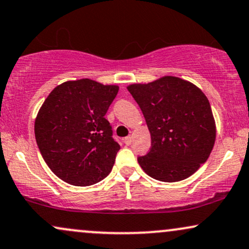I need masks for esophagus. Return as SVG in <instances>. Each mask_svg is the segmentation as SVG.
I'll use <instances>...</instances> for the list:
<instances>
[{"mask_svg": "<svg viewBox=\"0 0 249 249\" xmlns=\"http://www.w3.org/2000/svg\"><path fill=\"white\" fill-rule=\"evenodd\" d=\"M124 142L126 143L127 146H128V145H131V142H132V137H131V136H128V137L125 138V139H124Z\"/></svg>", "mask_w": 249, "mask_h": 249, "instance_id": "34e87169", "label": "esophagus"}]
</instances>
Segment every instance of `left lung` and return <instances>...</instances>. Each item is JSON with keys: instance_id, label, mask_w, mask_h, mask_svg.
Wrapping results in <instances>:
<instances>
[{"instance_id": "obj_1", "label": "left lung", "mask_w": 249, "mask_h": 249, "mask_svg": "<svg viewBox=\"0 0 249 249\" xmlns=\"http://www.w3.org/2000/svg\"><path fill=\"white\" fill-rule=\"evenodd\" d=\"M127 89L151 132V149L138 158L143 172L162 182L182 181L193 175L208 160L215 140L214 119L206 96L193 83L174 76Z\"/></svg>"}]
</instances>
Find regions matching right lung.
Masks as SVG:
<instances>
[{"instance_id": "right-lung-1", "label": "right lung", "mask_w": 249, "mask_h": 249, "mask_svg": "<svg viewBox=\"0 0 249 249\" xmlns=\"http://www.w3.org/2000/svg\"><path fill=\"white\" fill-rule=\"evenodd\" d=\"M118 87L82 79L55 87L39 110L36 142L50 169L71 185L97 183L111 172L121 146L106 118Z\"/></svg>"}]
</instances>
